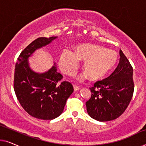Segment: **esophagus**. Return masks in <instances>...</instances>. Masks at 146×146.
Here are the masks:
<instances>
[{
    "mask_svg": "<svg viewBox=\"0 0 146 146\" xmlns=\"http://www.w3.org/2000/svg\"><path fill=\"white\" fill-rule=\"evenodd\" d=\"M73 87H74V91H78L80 89V88L79 86H76V85H74Z\"/></svg>",
    "mask_w": 146,
    "mask_h": 146,
    "instance_id": "esophagus-1",
    "label": "esophagus"
}]
</instances>
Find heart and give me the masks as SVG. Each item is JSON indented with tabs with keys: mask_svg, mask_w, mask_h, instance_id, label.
<instances>
[{
	"mask_svg": "<svg viewBox=\"0 0 146 146\" xmlns=\"http://www.w3.org/2000/svg\"><path fill=\"white\" fill-rule=\"evenodd\" d=\"M117 54L113 50L106 49L92 44L77 45L74 52L65 49L59 58V67L65 74L72 76L78 68V62L84 61L85 72L78 76L83 81L90 76L92 80L102 79L114 67L117 60Z\"/></svg>",
	"mask_w": 146,
	"mask_h": 146,
	"instance_id": "heart-1",
	"label": "heart"
}]
</instances>
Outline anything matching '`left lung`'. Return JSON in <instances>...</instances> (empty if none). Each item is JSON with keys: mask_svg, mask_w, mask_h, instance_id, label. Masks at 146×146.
I'll return each mask as SVG.
<instances>
[{"mask_svg": "<svg viewBox=\"0 0 146 146\" xmlns=\"http://www.w3.org/2000/svg\"><path fill=\"white\" fill-rule=\"evenodd\" d=\"M113 72L90 88L92 96L86 102L88 115L99 121L115 119L124 112L132 98L134 84L133 68L123 52Z\"/></svg>", "mask_w": 146, "mask_h": 146, "instance_id": "1", "label": "left lung"}]
</instances>
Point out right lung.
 Masks as SVG:
<instances>
[{"label": "right lung", "instance_id": "right-lung-1", "mask_svg": "<svg viewBox=\"0 0 146 146\" xmlns=\"http://www.w3.org/2000/svg\"><path fill=\"white\" fill-rule=\"evenodd\" d=\"M57 36L40 37L27 46L15 65L14 89L24 110L36 118L53 119L63 112L67 99L73 92L68 82L58 83L62 75L57 72L56 63L43 73L34 72L29 58L36 50L50 44Z\"/></svg>", "mask_w": 146, "mask_h": 146}]
</instances>
